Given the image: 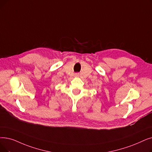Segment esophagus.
I'll return each instance as SVG.
<instances>
[{
	"label": "esophagus",
	"instance_id": "34e87169",
	"mask_svg": "<svg viewBox=\"0 0 152 152\" xmlns=\"http://www.w3.org/2000/svg\"><path fill=\"white\" fill-rule=\"evenodd\" d=\"M79 75H79V73H75V76L76 77L79 76Z\"/></svg>",
	"mask_w": 152,
	"mask_h": 152
}]
</instances>
